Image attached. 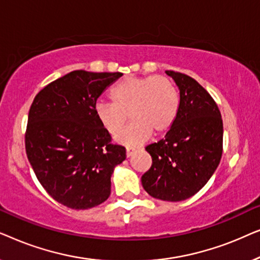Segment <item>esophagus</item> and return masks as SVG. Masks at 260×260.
I'll return each mask as SVG.
<instances>
[{"label":"esophagus","mask_w":260,"mask_h":260,"mask_svg":"<svg viewBox=\"0 0 260 260\" xmlns=\"http://www.w3.org/2000/svg\"><path fill=\"white\" fill-rule=\"evenodd\" d=\"M135 151H136V150H135V149H133V148H126V157H130V156L133 155Z\"/></svg>","instance_id":"esophagus-1"}]
</instances>
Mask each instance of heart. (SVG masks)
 <instances>
[{
	"label": "heart",
	"instance_id": "1",
	"mask_svg": "<svg viewBox=\"0 0 260 260\" xmlns=\"http://www.w3.org/2000/svg\"><path fill=\"white\" fill-rule=\"evenodd\" d=\"M111 103L98 102L94 113L111 136L119 134L127 122L133 124L117 137L119 143L140 145L154 135L166 134L175 122L180 108L176 85L167 76L126 77L109 92Z\"/></svg>",
	"mask_w": 260,
	"mask_h": 260
}]
</instances>
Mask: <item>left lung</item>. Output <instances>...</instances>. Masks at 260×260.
<instances>
[{
    "label": "left lung",
    "mask_w": 260,
    "mask_h": 260,
    "mask_svg": "<svg viewBox=\"0 0 260 260\" xmlns=\"http://www.w3.org/2000/svg\"><path fill=\"white\" fill-rule=\"evenodd\" d=\"M166 73L179 86V113L166 137L145 147L152 163L141 180L150 197L176 202L197 194L218 168L223 126L218 105L197 80Z\"/></svg>",
    "instance_id": "1"
}]
</instances>
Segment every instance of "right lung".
<instances>
[{"label": "right lung", "mask_w": 260, "mask_h": 260, "mask_svg": "<svg viewBox=\"0 0 260 260\" xmlns=\"http://www.w3.org/2000/svg\"><path fill=\"white\" fill-rule=\"evenodd\" d=\"M122 76L73 71L31 103L24 134L28 161L45 190L66 207L87 209L108 200L113 168L126 157L94 113L99 95Z\"/></svg>", "instance_id": "1"}]
</instances>
